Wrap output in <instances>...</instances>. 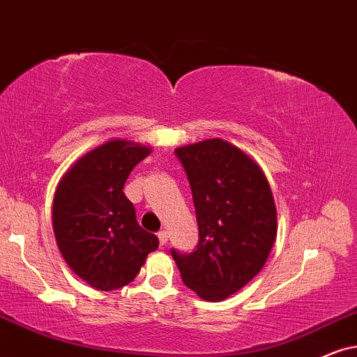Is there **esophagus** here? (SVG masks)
<instances>
[{"label":"esophagus","mask_w":357,"mask_h":357,"mask_svg":"<svg viewBox=\"0 0 357 357\" xmlns=\"http://www.w3.org/2000/svg\"><path fill=\"white\" fill-rule=\"evenodd\" d=\"M158 238H160V245H161V247L168 243V234H166L165 231L158 232Z\"/></svg>","instance_id":"esophagus-1"}]
</instances>
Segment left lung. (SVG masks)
Returning a JSON list of instances; mask_svg holds the SVG:
<instances>
[{
	"label": "left lung",
	"mask_w": 357,
	"mask_h": 357,
	"mask_svg": "<svg viewBox=\"0 0 357 357\" xmlns=\"http://www.w3.org/2000/svg\"><path fill=\"white\" fill-rule=\"evenodd\" d=\"M196 207L199 243L171 250L184 285L206 301H222L264 268L277 238V207L255 160L222 138L174 150Z\"/></svg>",
	"instance_id": "8db88e82"
}]
</instances>
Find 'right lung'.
<instances>
[{"instance_id": "obj_1", "label": "right lung", "mask_w": 357, "mask_h": 357, "mask_svg": "<svg viewBox=\"0 0 357 357\" xmlns=\"http://www.w3.org/2000/svg\"><path fill=\"white\" fill-rule=\"evenodd\" d=\"M151 148L112 138L80 156L57 184L52 229L69 268L96 290L128 285L150 252L155 234L143 231L126 199V178Z\"/></svg>"}]
</instances>
